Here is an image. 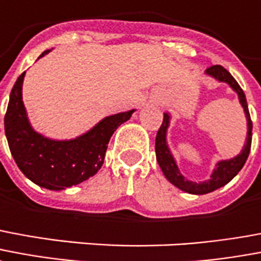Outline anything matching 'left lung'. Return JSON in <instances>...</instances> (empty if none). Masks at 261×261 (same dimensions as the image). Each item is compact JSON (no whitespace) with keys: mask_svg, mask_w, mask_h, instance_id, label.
Masks as SVG:
<instances>
[{"mask_svg":"<svg viewBox=\"0 0 261 261\" xmlns=\"http://www.w3.org/2000/svg\"><path fill=\"white\" fill-rule=\"evenodd\" d=\"M206 73L209 76L214 77L219 82L227 83L229 87L232 88L233 91L238 94L239 102L244 108L245 115H246V120H248V138H246V144H245L244 149L239 153L238 156H235L232 159L221 160L216 165L213 174L210 175V179L203 181V182H194V181H188L185 179V177L179 173L178 167L175 165L174 158L170 153L169 146L166 142V133H167V127L170 124V116L169 113H165L163 116V123L160 125L159 131L156 134V144H155V152H156V160L159 163L160 169L163 171V174L170 182L175 185L177 188H179L184 192L194 195H203L213 192L217 188H221L225 184H228L229 181L238 174L241 169L244 167L245 162L248 159L249 152H250V145H252V120H250V115H249L248 102H246V96L245 92L242 91V88L239 87L237 80L231 76L227 69H224L220 65H214L206 69Z\"/></svg>","mask_w":261,"mask_h":261,"instance_id":"1","label":"left lung"}]
</instances>
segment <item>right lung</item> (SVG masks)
Wrapping results in <instances>:
<instances>
[{"label": "right lung", "mask_w": 261, "mask_h": 261, "mask_svg": "<svg viewBox=\"0 0 261 261\" xmlns=\"http://www.w3.org/2000/svg\"><path fill=\"white\" fill-rule=\"evenodd\" d=\"M48 52H42L40 58ZM24 73L13 86L4 119L8 145L17 167L34 184L51 191L65 190L96 174L103 165L112 134L130 119L134 109L108 116L74 140H49L36 133L29 123L22 101Z\"/></svg>", "instance_id": "add662e5"}]
</instances>
